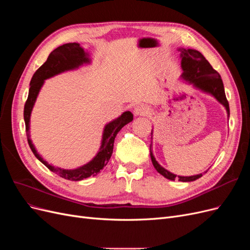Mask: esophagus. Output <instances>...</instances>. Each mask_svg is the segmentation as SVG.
I'll return each instance as SVG.
<instances>
[{"label": "esophagus", "instance_id": "obj_1", "mask_svg": "<svg viewBox=\"0 0 250 250\" xmlns=\"http://www.w3.org/2000/svg\"><path fill=\"white\" fill-rule=\"evenodd\" d=\"M134 115L135 116H144L146 115V113L148 112V107L146 106V105H143V104H140L138 105L137 107L134 108Z\"/></svg>", "mask_w": 250, "mask_h": 250}]
</instances>
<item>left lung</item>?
Segmentation results:
<instances>
[{"label": "left lung", "mask_w": 250, "mask_h": 250, "mask_svg": "<svg viewBox=\"0 0 250 250\" xmlns=\"http://www.w3.org/2000/svg\"><path fill=\"white\" fill-rule=\"evenodd\" d=\"M181 53V66L184 69L183 77L194 83L195 86L199 87L200 89L204 90L213 95L216 99L223 104L228 113L229 115V104L228 99H226L223 82L221 79L220 74H219L216 70L213 69V66L209 64L208 60L204 58V56L201 54L199 51L192 50V49H180ZM150 156L151 161L154 166L156 171L162 174V175L170 180H175V178H178L180 181H194L202 176V174L195 176H176L175 174H172L169 171L164 169L162 166L158 165V163L155 161L153 156L152 150H151L150 145Z\"/></svg>", "instance_id": "left-lung-1"}]
</instances>
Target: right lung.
Wrapping results in <instances>:
<instances>
[{
	"mask_svg": "<svg viewBox=\"0 0 250 250\" xmlns=\"http://www.w3.org/2000/svg\"><path fill=\"white\" fill-rule=\"evenodd\" d=\"M84 62H88V58L86 57L85 52L83 51V49L80 47V44L77 42L64 43L62 46L53 50L50 53L46 62L37 69V71L33 75L31 81H30L29 94L24 107V120L26 125L27 140L32 152L49 170L56 173L60 177L73 181L82 180L89 176H95L107 165L112 154L113 142H115L116 135L121 129H122V127L124 125L131 122L133 119V115L130 111H125L122 116L105 126L100 151L98 152V154L95 156L93 161H90L88 164L82 166V167L78 169L64 170L60 168H54L52 167L51 165H48L47 162H44L42 158L37 154L33 144L31 140H30L29 122L31 110L33 108L36 97L39 95L40 89L42 85L43 80L62 72L75 69V67H78Z\"/></svg>",
	"mask_w": 250,
	"mask_h": 250,
	"instance_id": "right-lung-1",
	"label": "right lung"
}]
</instances>
